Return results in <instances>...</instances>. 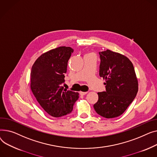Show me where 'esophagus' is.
<instances>
[{
    "mask_svg": "<svg viewBox=\"0 0 157 157\" xmlns=\"http://www.w3.org/2000/svg\"><path fill=\"white\" fill-rule=\"evenodd\" d=\"M87 93V92H82V91L80 92V95H86Z\"/></svg>",
    "mask_w": 157,
    "mask_h": 157,
    "instance_id": "1",
    "label": "esophagus"
}]
</instances>
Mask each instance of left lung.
<instances>
[{
  "mask_svg": "<svg viewBox=\"0 0 157 157\" xmlns=\"http://www.w3.org/2000/svg\"><path fill=\"white\" fill-rule=\"evenodd\" d=\"M99 54V76L105 80L106 91L98 93V101L94 108L105 118L117 117L135 98L138 80L133 64L127 56L109 49Z\"/></svg>",
  "mask_w": 157,
  "mask_h": 157,
  "instance_id": "left-lung-1",
  "label": "left lung"
}]
</instances>
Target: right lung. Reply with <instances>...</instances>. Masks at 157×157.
<instances>
[{
	"mask_svg": "<svg viewBox=\"0 0 157 157\" xmlns=\"http://www.w3.org/2000/svg\"><path fill=\"white\" fill-rule=\"evenodd\" d=\"M73 50L61 47L43 53L33 63L30 73V89L36 101L49 115L60 117L71 112L78 93L61 86L68 61Z\"/></svg>",
	"mask_w": 157,
	"mask_h": 157,
	"instance_id": "add662e5",
	"label": "right lung"
}]
</instances>
